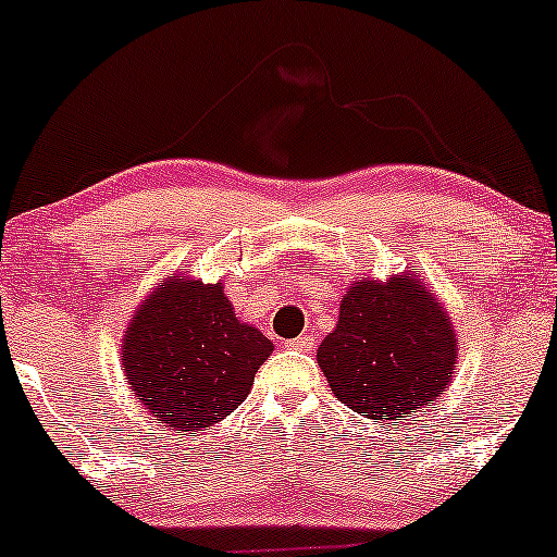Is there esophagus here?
<instances>
[{
	"label": "esophagus",
	"instance_id": "esophagus-1",
	"mask_svg": "<svg viewBox=\"0 0 557 557\" xmlns=\"http://www.w3.org/2000/svg\"><path fill=\"white\" fill-rule=\"evenodd\" d=\"M313 345H317V337H313V334H300V337L287 343V347H293V350H311Z\"/></svg>",
	"mask_w": 557,
	"mask_h": 557
}]
</instances>
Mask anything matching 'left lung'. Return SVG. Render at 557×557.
<instances>
[{"instance_id":"1","label":"left lung","mask_w":557,"mask_h":557,"mask_svg":"<svg viewBox=\"0 0 557 557\" xmlns=\"http://www.w3.org/2000/svg\"><path fill=\"white\" fill-rule=\"evenodd\" d=\"M457 337L444 306L407 274L360 280L339 306L337 330L319 345V366L343 405L371 420L420 410L446 392Z\"/></svg>"}]
</instances>
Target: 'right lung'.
Listing matches in <instances>:
<instances>
[{
  "mask_svg": "<svg viewBox=\"0 0 557 557\" xmlns=\"http://www.w3.org/2000/svg\"><path fill=\"white\" fill-rule=\"evenodd\" d=\"M270 352V339L236 319L223 283L169 280L134 313L122 366L150 414L199 431L236 410Z\"/></svg>",
  "mask_w": 557,
  "mask_h": 557,
  "instance_id": "add662e5",
  "label": "right lung"
}]
</instances>
